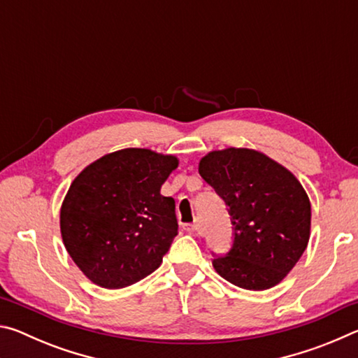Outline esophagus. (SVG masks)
<instances>
[{
  "label": "esophagus",
  "instance_id": "34e87169",
  "mask_svg": "<svg viewBox=\"0 0 358 358\" xmlns=\"http://www.w3.org/2000/svg\"><path fill=\"white\" fill-rule=\"evenodd\" d=\"M183 229L189 234H196L197 232V224H183Z\"/></svg>",
  "mask_w": 358,
  "mask_h": 358
}]
</instances>
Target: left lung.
Here are the masks:
<instances>
[{"label":"left lung","instance_id":"8db88e82","mask_svg":"<svg viewBox=\"0 0 358 358\" xmlns=\"http://www.w3.org/2000/svg\"><path fill=\"white\" fill-rule=\"evenodd\" d=\"M199 173L227 205L234 238L213 254L224 280L248 290H265L284 280L310 240L311 205L287 169L259 151L227 148L201 159Z\"/></svg>","mask_w":358,"mask_h":358}]
</instances>
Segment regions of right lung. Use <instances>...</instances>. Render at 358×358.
<instances>
[{
  "instance_id": "obj_1",
  "label": "right lung",
  "mask_w": 358,
  "mask_h": 358,
  "mask_svg": "<svg viewBox=\"0 0 358 358\" xmlns=\"http://www.w3.org/2000/svg\"><path fill=\"white\" fill-rule=\"evenodd\" d=\"M177 166L175 156L126 148L102 156L72 181L59 226L88 280L121 289L161 265L178 234L175 201L161 186Z\"/></svg>"
}]
</instances>
